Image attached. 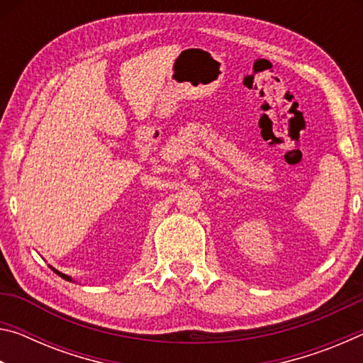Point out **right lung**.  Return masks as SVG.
Listing matches in <instances>:
<instances>
[{
  "label": "right lung",
  "mask_w": 363,
  "mask_h": 363,
  "mask_svg": "<svg viewBox=\"0 0 363 363\" xmlns=\"http://www.w3.org/2000/svg\"><path fill=\"white\" fill-rule=\"evenodd\" d=\"M49 267H51V269L54 270V272H56V274L59 275V277H62L64 280H69V281H75V280H73V279L70 277V275H67V274H62V272H59V270H57V269H54L52 266H49Z\"/></svg>",
  "instance_id": "right-lung-1"
}]
</instances>
